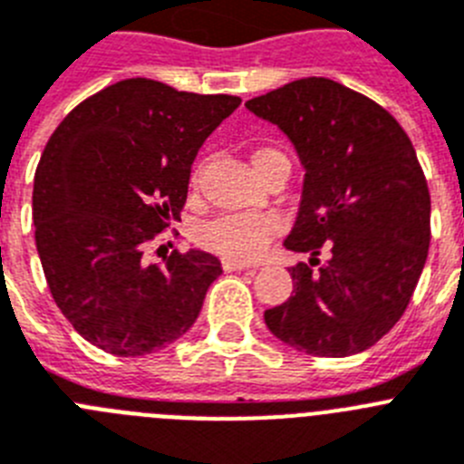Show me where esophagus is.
<instances>
[{"mask_svg":"<svg viewBox=\"0 0 464 464\" xmlns=\"http://www.w3.org/2000/svg\"><path fill=\"white\" fill-rule=\"evenodd\" d=\"M221 268H224L227 273L245 271V268H249V264H245V261H237V259H221Z\"/></svg>","mask_w":464,"mask_h":464,"instance_id":"1","label":"esophagus"}]
</instances>
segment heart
Here are the masks:
<instances>
[{"label": "heart", "instance_id": "heart-1", "mask_svg": "<svg viewBox=\"0 0 464 464\" xmlns=\"http://www.w3.org/2000/svg\"><path fill=\"white\" fill-rule=\"evenodd\" d=\"M277 159L285 156L271 147H261L252 154V163L259 175ZM200 177L203 170L198 168L191 175L193 188L200 187ZM277 231H280V221L271 215H224L200 227L198 243L224 259L252 261L271 245Z\"/></svg>", "mask_w": 464, "mask_h": 464}]
</instances>
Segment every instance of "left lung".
Listing matches in <instances>:
<instances>
[{
	"mask_svg": "<svg viewBox=\"0 0 464 464\" xmlns=\"http://www.w3.org/2000/svg\"><path fill=\"white\" fill-rule=\"evenodd\" d=\"M245 107L276 123L305 168L285 247L308 252L310 264L289 268L292 296L266 310V324L315 357L372 348L404 315L432 237L416 149L388 110L324 76L285 83Z\"/></svg>",
	"mask_w": 464,
	"mask_h": 464,
	"instance_id": "8db88e82",
	"label": "left lung"
}]
</instances>
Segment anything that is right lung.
Wrapping results in <instances>:
<instances>
[{
    "label": "right lung",
    "instance_id": "obj_1",
    "mask_svg": "<svg viewBox=\"0 0 464 464\" xmlns=\"http://www.w3.org/2000/svg\"><path fill=\"white\" fill-rule=\"evenodd\" d=\"M237 104L137 76L55 128L34 172V240L53 301L88 343L137 357L191 329L219 259L175 249L149 264L144 252L179 219L193 159Z\"/></svg>",
    "mask_w": 464,
    "mask_h": 464
}]
</instances>
